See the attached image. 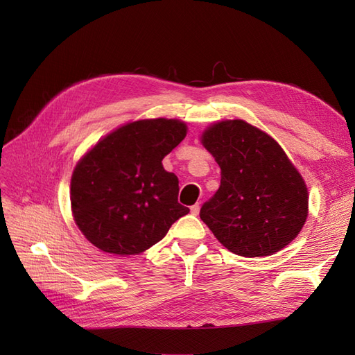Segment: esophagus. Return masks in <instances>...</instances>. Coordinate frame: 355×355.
<instances>
[{
    "instance_id": "obj_1",
    "label": "esophagus",
    "mask_w": 355,
    "mask_h": 355,
    "mask_svg": "<svg viewBox=\"0 0 355 355\" xmlns=\"http://www.w3.org/2000/svg\"><path fill=\"white\" fill-rule=\"evenodd\" d=\"M191 213L194 214V216H197V214L200 213V202H196L194 206H191Z\"/></svg>"
}]
</instances>
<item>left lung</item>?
<instances>
[{
  "instance_id": "8db88e82",
  "label": "left lung",
  "mask_w": 355,
  "mask_h": 355,
  "mask_svg": "<svg viewBox=\"0 0 355 355\" xmlns=\"http://www.w3.org/2000/svg\"><path fill=\"white\" fill-rule=\"evenodd\" d=\"M202 145L220 167V187L200 210L214 237L244 257L274 254L296 239L308 191L282 146L243 120L213 124Z\"/></svg>"
}]
</instances>
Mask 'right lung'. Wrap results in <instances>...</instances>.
I'll return each instance as SVG.
<instances>
[{
  "mask_svg": "<svg viewBox=\"0 0 355 355\" xmlns=\"http://www.w3.org/2000/svg\"><path fill=\"white\" fill-rule=\"evenodd\" d=\"M179 120H142L102 139L73 170V219L92 244L137 254L164 239L189 209L178 201L179 180L161 161L184 141Z\"/></svg>",
  "mask_w": 355,
  "mask_h": 355,
  "instance_id": "obj_1",
  "label": "right lung"
}]
</instances>
